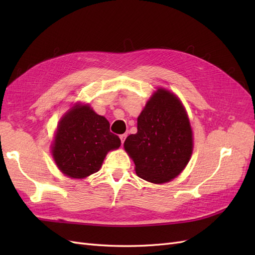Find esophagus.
I'll use <instances>...</instances> for the list:
<instances>
[{
	"mask_svg": "<svg viewBox=\"0 0 255 255\" xmlns=\"http://www.w3.org/2000/svg\"><path fill=\"white\" fill-rule=\"evenodd\" d=\"M127 134H122V135H120V139H121V142L123 143L125 142V140H126V138H127Z\"/></svg>",
	"mask_w": 255,
	"mask_h": 255,
	"instance_id": "obj_1",
	"label": "esophagus"
}]
</instances>
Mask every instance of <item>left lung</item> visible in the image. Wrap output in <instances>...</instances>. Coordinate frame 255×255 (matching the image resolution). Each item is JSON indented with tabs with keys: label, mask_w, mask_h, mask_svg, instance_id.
Wrapping results in <instances>:
<instances>
[{
	"label": "left lung",
	"mask_w": 255,
	"mask_h": 255,
	"mask_svg": "<svg viewBox=\"0 0 255 255\" xmlns=\"http://www.w3.org/2000/svg\"><path fill=\"white\" fill-rule=\"evenodd\" d=\"M192 148V130L182 102L158 88L138 116L137 133L125 141L137 175L154 184L171 181L188 164Z\"/></svg>",
	"instance_id": "8db88e82"
}]
</instances>
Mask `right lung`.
Masks as SVG:
<instances>
[{
  "label": "right lung",
  "instance_id": "add662e5",
  "mask_svg": "<svg viewBox=\"0 0 255 255\" xmlns=\"http://www.w3.org/2000/svg\"><path fill=\"white\" fill-rule=\"evenodd\" d=\"M120 144V138L111 132L105 117L88 104L76 103L58 123L52 155L65 175L85 179L99 171L107 152Z\"/></svg>",
  "mask_w": 255,
  "mask_h": 255
}]
</instances>
